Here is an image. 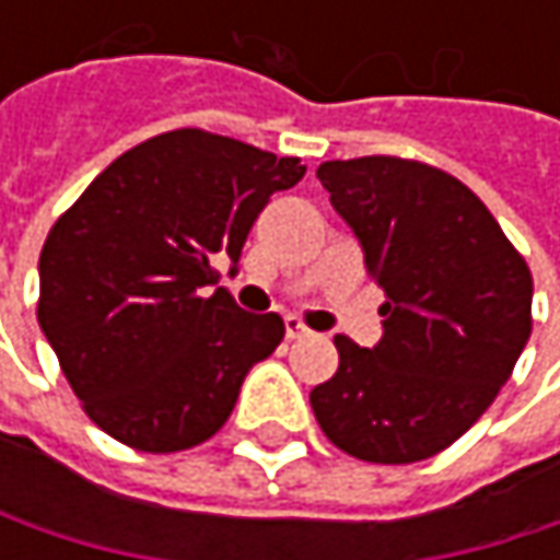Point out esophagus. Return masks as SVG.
<instances>
[{
  "label": "esophagus",
  "instance_id": "esophagus-1",
  "mask_svg": "<svg viewBox=\"0 0 560 560\" xmlns=\"http://www.w3.org/2000/svg\"><path fill=\"white\" fill-rule=\"evenodd\" d=\"M284 337L288 340H301V337H311V330L298 317H284Z\"/></svg>",
  "mask_w": 560,
  "mask_h": 560
}]
</instances>
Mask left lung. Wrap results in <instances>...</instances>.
<instances>
[{"label": "left lung", "mask_w": 560, "mask_h": 560, "mask_svg": "<svg viewBox=\"0 0 560 560\" xmlns=\"http://www.w3.org/2000/svg\"><path fill=\"white\" fill-rule=\"evenodd\" d=\"M386 291L383 340L334 337L340 366L311 389L350 457L415 464L451 447L500 395L532 334V272L454 174L366 155L317 168Z\"/></svg>", "instance_id": "1"}]
</instances>
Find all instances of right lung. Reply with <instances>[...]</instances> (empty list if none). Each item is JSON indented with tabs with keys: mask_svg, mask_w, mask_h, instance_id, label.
I'll return each instance as SVG.
<instances>
[{
	"mask_svg": "<svg viewBox=\"0 0 560 560\" xmlns=\"http://www.w3.org/2000/svg\"><path fill=\"white\" fill-rule=\"evenodd\" d=\"M301 177V159L174 129L119 155L57 217L38 262V324L96 428L174 454L226 424L284 320L200 288L217 281V253L240 262L269 197Z\"/></svg>",
	"mask_w": 560,
	"mask_h": 560,
	"instance_id": "1",
	"label": "right lung"
}]
</instances>
